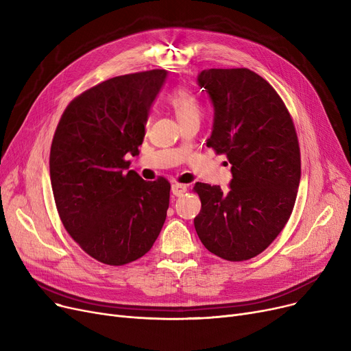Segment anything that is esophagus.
I'll list each match as a JSON object with an SVG mask.
<instances>
[{
    "label": "esophagus",
    "mask_w": 351,
    "mask_h": 351,
    "mask_svg": "<svg viewBox=\"0 0 351 351\" xmlns=\"http://www.w3.org/2000/svg\"><path fill=\"white\" fill-rule=\"evenodd\" d=\"M188 191L186 185H182V183H172V193L175 196H182L185 195V192Z\"/></svg>",
    "instance_id": "34e87169"
}]
</instances>
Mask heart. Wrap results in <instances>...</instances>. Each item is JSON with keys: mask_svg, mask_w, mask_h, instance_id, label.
Returning a JSON list of instances; mask_svg holds the SVG:
<instances>
[{"mask_svg": "<svg viewBox=\"0 0 351 351\" xmlns=\"http://www.w3.org/2000/svg\"><path fill=\"white\" fill-rule=\"evenodd\" d=\"M166 102L173 109V112L180 122L197 117L200 114V105L197 98L193 95V92L185 86L173 88L168 95H166Z\"/></svg>", "mask_w": 351, "mask_h": 351, "instance_id": "obj_1", "label": "heart"}]
</instances>
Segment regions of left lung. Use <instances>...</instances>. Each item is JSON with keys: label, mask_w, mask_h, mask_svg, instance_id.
<instances>
[{"label": "left lung", "mask_w": 351, "mask_h": 351, "mask_svg": "<svg viewBox=\"0 0 351 351\" xmlns=\"http://www.w3.org/2000/svg\"><path fill=\"white\" fill-rule=\"evenodd\" d=\"M197 84L215 109L206 145L232 165L230 189L197 182L195 229L204 246L230 262L262 253L283 230L300 183V147L273 86L247 68L205 69Z\"/></svg>", "instance_id": "1"}]
</instances>
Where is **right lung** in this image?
I'll use <instances>...</instances> for the list:
<instances>
[{
    "instance_id": "right-lung-1",
    "label": "right lung",
    "mask_w": 351,
    "mask_h": 351,
    "mask_svg": "<svg viewBox=\"0 0 351 351\" xmlns=\"http://www.w3.org/2000/svg\"><path fill=\"white\" fill-rule=\"evenodd\" d=\"M168 72L106 80L72 99L55 131L49 175L61 222L84 252L109 266L151 250L169 208L171 183L128 171Z\"/></svg>"
}]
</instances>
